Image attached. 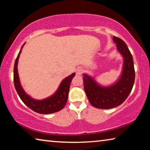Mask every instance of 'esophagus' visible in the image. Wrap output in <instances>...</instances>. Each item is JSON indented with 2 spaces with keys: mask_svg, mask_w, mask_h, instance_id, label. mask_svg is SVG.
<instances>
[{
  "mask_svg": "<svg viewBox=\"0 0 150 150\" xmlns=\"http://www.w3.org/2000/svg\"><path fill=\"white\" fill-rule=\"evenodd\" d=\"M83 72V70L81 69V68H78V69L76 70V74L78 75H81Z\"/></svg>",
  "mask_w": 150,
  "mask_h": 150,
  "instance_id": "34e87169",
  "label": "esophagus"
}]
</instances>
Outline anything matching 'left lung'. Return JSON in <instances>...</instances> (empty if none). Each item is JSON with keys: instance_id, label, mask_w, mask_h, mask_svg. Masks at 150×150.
<instances>
[{"instance_id": "1", "label": "left lung", "mask_w": 150, "mask_h": 150, "mask_svg": "<svg viewBox=\"0 0 150 150\" xmlns=\"http://www.w3.org/2000/svg\"><path fill=\"white\" fill-rule=\"evenodd\" d=\"M113 41L124 58L123 70L120 78L115 84L102 87L93 77L83 74V83L86 95L94 107L109 109L124 103L132 89L135 80L134 61L130 50L122 40L113 36Z\"/></svg>"}]
</instances>
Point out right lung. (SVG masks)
Listing matches in <instances>:
<instances>
[{
    "label": "right lung",
    "instance_id": "1",
    "mask_svg": "<svg viewBox=\"0 0 150 150\" xmlns=\"http://www.w3.org/2000/svg\"><path fill=\"white\" fill-rule=\"evenodd\" d=\"M24 44L20 49L19 54L18 55L16 61H15L14 67V84L20 99L30 109H32L35 112L40 114L47 115V114H52L61 110L64 107L67 101L70 84L71 83L73 78L75 77V73H73L71 75L64 79L61 83L56 92L52 96L41 100H35L34 98H31L25 93V91L22 87L17 69L19 56Z\"/></svg>",
    "mask_w": 150,
    "mask_h": 150
}]
</instances>
